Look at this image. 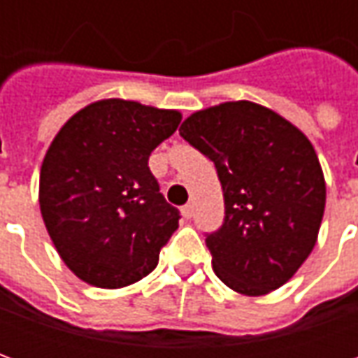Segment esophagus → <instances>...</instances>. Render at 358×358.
Returning <instances> with one entry per match:
<instances>
[{"label":"esophagus","instance_id":"34e87169","mask_svg":"<svg viewBox=\"0 0 358 358\" xmlns=\"http://www.w3.org/2000/svg\"><path fill=\"white\" fill-rule=\"evenodd\" d=\"M182 217L184 218L194 217V205H192V203H187V205H184V207H182Z\"/></svg>","mask_w":358,"mask_h":358}]
</instances>
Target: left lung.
I'll use <instances>...</instances> for the list:
<instances>
[{"label": "left lung", "instance_id": "1", "mask_svg": "<svg viewBox=\"0 0 358 358\" xmlns=\"http://www.w3.org/2000/svg\"><path fill=\"white\" fill-rule=\"evenodd\" d=\"M180 136L217 166L224 222L207 234L213 268L241 295L284 285L315 248L326 182L305 134L253 101H226L187 117Z\"/></svg>", "mask_w": 358, "mask_h": 358}]
</instances>
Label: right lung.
<instances>
[{"mask_svg":"<svg viewBox=\"0 0 358 358\" xmlns=\"http://www.w3.org/2000/svg\"><path fill=\"white\" fill-rule=\"evenodd\" d=\"M182 115L101 99L69 118L40 171V210L63 263L86 284L117 289L148 276L178 228L159 192L151 151Z\"/></svg>","mask_w":358,"mask_h":358,"instance_id":"1","label":"right lung"}]
</instances>
